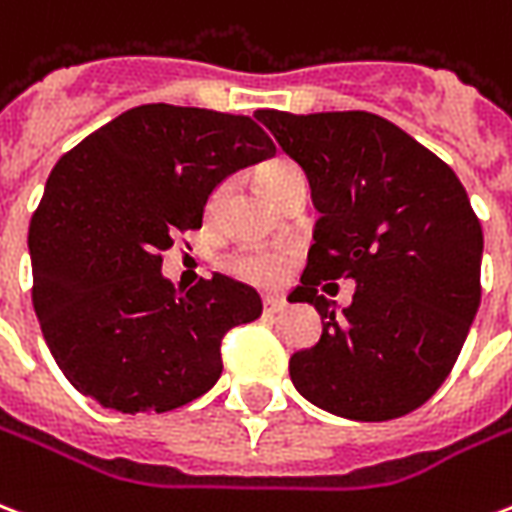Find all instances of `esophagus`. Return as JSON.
<instances>
[{
  "label": "esophagus",
  "mask_w": 512,
  "mask_h": 512,
  "mask_svg": "<svg viewBox=\"0 0 512 512\" xmlns=\"http://www.w3.org/2000/svg\"><path fill=\"white\" fill-rule=\"evenodd\" d=\"M284 308V300L282 298H273V295H265L263 298V311L265 314H279Z\"/></svg>",
  "instance_id": "obj_1"
}]
</instances>
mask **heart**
<instances>
[{
    "label": "heart",
    "mask_w": 512,
    "mask_h": 512,
    "mask_svg": "<svg viewBox=\"0 0 512 512\" xmlns=\"http://www.w3.org/2000/svg\"><path fill=\"white\" fill-rule=\"evenodd\" d=\"M257 179H260L268 198L276 204H284L287 195L295 193L298 187H306V174L290 158H273V161L263 163L257 171ZM222 195H225V182L212 187V193L206 198V212H214L220 206ZM225 268H228L230 276H236L239 282H247L252 287H273V284L282 282L284 273H287L284 257L273 255V252H260V249L236 252L225 260Z\"/></svg>",
    "instance_id": "b5f03b06"
}]
</instances>
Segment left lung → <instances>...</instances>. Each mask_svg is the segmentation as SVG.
<instances>
[{
  "label": "left lung",
  "mask_w": 512,
  "mask_h": 512,
  "mask_svg": "<svg viewBox=\"0 0 512 512\" xmlns=\"http://www.w3.org/2000/svg\"><path fill=\"white\" fill-rule=\"evenodd\" d=\"M255 117L303 166L322 214L290 300L311 303L325 325L317 346L292 354V384L343 419L416 411L451 373L481 303L483 230L467 190L373 112ZM346 275L358 290L335 315L318 287Z\"/></svg>",
  "instance_id": "obj_1"
}]
</instances>
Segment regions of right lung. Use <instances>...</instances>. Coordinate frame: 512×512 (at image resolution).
I'll return each mask as SVG.
<instances>
[{
	"instance_id": "obj_1",
	"label": "right lung",
	"mask_w": 512,
	"mask_h": 512,
	"mask_svg": "<svg viewBox=\"0 0 512 512\" xmlns=\"http://www.w3.org/2000/svg\"><path fill=\"white\" fill-rule=\"evenodd\" d=\"M273 152L247 115L142 104L58 158L29 225L31 300L77 392L166 413L217 384L222 338L260 317V295L222 273L182 295L163 252L204 225L214 185Z\"/></svg>"
}]
</instances>
